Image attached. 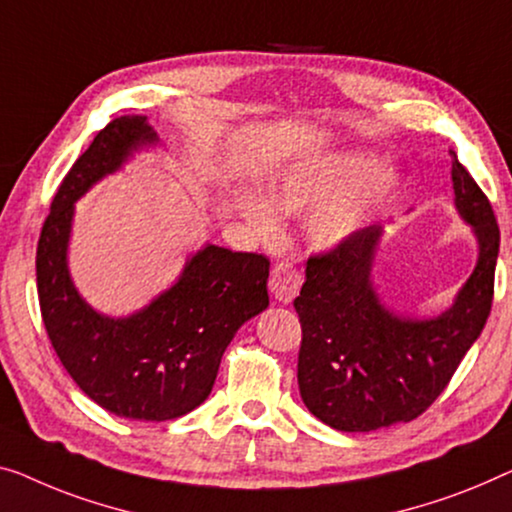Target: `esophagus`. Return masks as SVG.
I'll list each match as a JSON object with an SVG mask.
<instances>
[{"label":"esophagus","mask_w":512,"mask_h":512,"mask_svg":"<svg viewBox=\"0 0 512 512\" xmlns=\"http://www.w3.org/2000/svg\"><path fill=\"white\" fill-rule=\"evenodd\" d=\"M269 287L280 303H292L301 289V273L296 271L294 264L280 262L273 266Z\"/></svg>","instance_id":"34e87169"}]
</instances>
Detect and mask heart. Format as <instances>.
Returning a JSON list of instances; mask_svg holds the SVG:
<instances>
[{"label": "heart", "mask_w": 512, "mask_h": 512, "mask_svg": "<svg viewBox=\"0 0 512 512\" xmlns=\"http://www.w3.org/2000/svg\"><path fill=\"white\" fill-rule=\"evenodd\" d=\"M370 165L363 154L299 163L266 186V200L243 195L241 211L262 239H273L280 232L278 211L296 213L326 199L308 218V234L317 246L333 248L361 230L398 186L391 170L377 167L368 173Z\"/></svg>", "instance_id": "1"}]
</instances>
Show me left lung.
<instances>
[{"label": "left lung", "mask_w": 512, "mask_h": 512, "mask_svg": "<svg viewBox=\"0 0 512 512\" xmlns=\"http://www.w3.org/2000/svg\"><path fill=\"white\" fill-rule=\"evenodd\" d=\"M453 156L460 216L474 227L478 262L455 303L430 319L398 317L372 285L381 227H365L312 255L294 308L301 322L299 391L319 421L340 432L409 423L444 393L490 317L499 225L474 177Z\"/></svg>", "instance_id": "8db88e82"}]
</instances>
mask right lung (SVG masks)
Listing matches in <instances>:
<instances>
[{"label": "right lung", "instance_id": "obj_1", "mask_svg": "<svg viewBox=\"0 0 512 512\" xmlns=\"http://www.w3.org/2000/svg\"><path fill=\"white\" fill-rule=\"evenodd\" d=\"M156 142L147 117L110 121L61 181L36 248L38 303L61 365L110 414L151 423L200 407L234 333L269 305V259L211 243L170 289L128 317H105L78 294L66 262L73 204Z\"/></svg>", "mask_w": 512, "mask_h": 512}]
</instances>
